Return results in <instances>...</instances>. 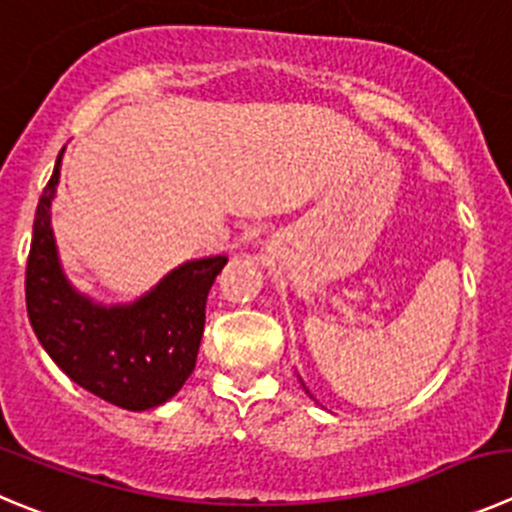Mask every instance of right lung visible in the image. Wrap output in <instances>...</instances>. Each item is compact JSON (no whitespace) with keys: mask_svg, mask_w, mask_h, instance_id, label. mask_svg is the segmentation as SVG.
<instances>
[{"mask_svg":"<svg viewBox=\"0 0 512 512\" xmlns=\"http://www.w3.org/2000/svg\"><path fill=\"white\" fill-rule=\"evenodd\" d=\"M60 156L37 204L27 257L25 298L32 331L52 361L90 394L131 412L159 407L194 371L209 288L227 257L176 267L133 305L100 308L80 298L62 275L50 227Z\"/></svg>","mask_w":512,"mask_h":512,"instance_id":"obj_1","label":"right lung"}]
</instances>
